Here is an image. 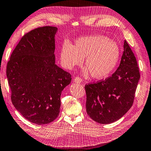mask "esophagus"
<instances>
[{"label":"esophagus","mask_w":151,"mask_h":151,"mask_svg":"<svg viewBox=\"0 0 151 151\" xmlns=\"http://www.w3.org/2000/svg\"><path fill=\"white\" fill-rule=\"evenodd\" d=\"M74 82L76 83H81L82 82V79L81 78L77 77V76H76V77H75V79H74Z\"/></svg>","instance_id":"1"}]
</instances>
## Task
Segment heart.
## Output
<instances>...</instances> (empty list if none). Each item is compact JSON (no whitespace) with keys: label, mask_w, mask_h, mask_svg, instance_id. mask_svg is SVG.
Masks as SVG:
<instances>
[{"label":"heart","mask_w":151,"mask_h":151,"mask_svg":"<svg viewBox=\"0 0 151 151\" xmlns=\"http://www.w3.org/2000/svg\"><path fill=\"white\" fill-rule=\"evenodd\" d=\"M120 48L113 40L103 35H90L78 38L73 45L65 42L60 51V63L64 68L72 70L80 65L85 58L87 67L83 73L94 78L109 76L116 67L120 57Z\"/></svg>","instance_id":"1"}]
</instances>
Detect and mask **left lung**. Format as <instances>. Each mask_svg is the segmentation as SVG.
<instances>
[{
	"label": "left lung",
	"mask_w": 151,
	"mask_h": 151,
	"mask_svg": "<svg viewBox=\"0 0 151 151\" xmlns=\"http://www.w3.org/2000/svg\"><path fill=\"white\" fill-rule=\"evenodd\" d=\"M121 63L111 76L85 85L86 109L96 122L109 124L118 121L131 108L140 79L134 53L126 40Z\"/></svg>",
	"instance_id": "1"
}]
</instances>
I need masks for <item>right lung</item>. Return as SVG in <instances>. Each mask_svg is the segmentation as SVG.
<instances>
[{"instance_id": "add662e5", "label": "right lung", "mask_w": 151, "mask_h": 151, "mask_svg": "<svg viewBox=\"0 0 151 151\" xmlns=\"http://www.w3.org/2000/svg\"><path fill=\"white\" fill-rule=\"evenodd\" d=\"M58 29L43 27L25 34L7 63L11 101L32 123H50L58 116L62 91L71 82L70 73L55 64Z\"/></svg>"}]
</instances>
